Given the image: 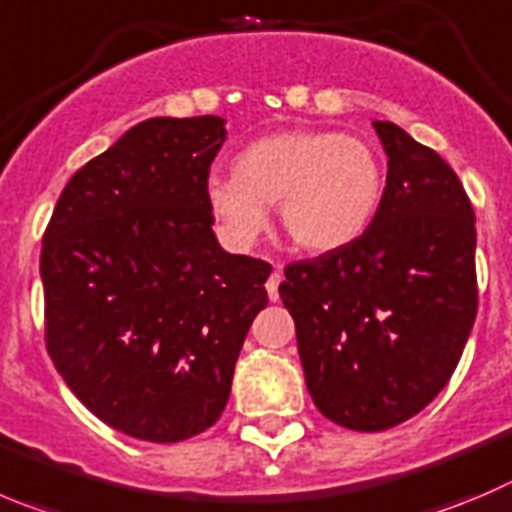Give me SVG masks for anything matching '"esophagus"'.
Instances as JSON below:
<instances>
[{
  "label": "esophagus",
  "mask_w": 512,
  "mask_h": 512,
  "mask_svg": "<svg viewBox=\"0 0 512 512\" xmlns=\"http://www.w3.org/2000/svg\"><path fill=\"white\" fill-rule=\"evenodd\" d=\"M281 279H284V276H281V269H279V266H276L274 274H271L269 281H266V294H269L271 301H279V284H281Z\"/></svg>",
  "instance_id": "1"
}]
</instances>
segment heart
<instances>
[{"label":"heart","instance_id":"1","mask_svg":"<svg viewBox=\"0 0 512 512\" xmlns=\"http://www.w3.org/2000/svg\"><path fill=\"white\" fill-rule=\"evenodd\" d=\"M236 175H213L206 206L233 246H251L279 208L286 236L309 253L352 246L369 231L384 198V165L362 138L332 130H279L251 140Z\"/></svg>","mask_w":512,"mask_h":512}]
</instances>
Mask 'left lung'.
<instances>
[{
    "label": "left lung",
    "instance_id": "left-lung-1",
    "mask_svg": "<svg viewBox=\"0 0 512 512\" xmlns=\"http://www.w3.org/2000/svg\"><path fill=\"white\" fill-rule=\"evenodd\" d=\"M382 208L359 241L286 266L306 389L324 417L382 432L440 394L478 314L475 213L455 170L394 123Z\"/></svg>",
    "mask_w": 512,
    "mask_h": 512
}]
</instances>
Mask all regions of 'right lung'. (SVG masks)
Returning a JSON list of instances; mask_svg holds the SVG:
<instances>
[{
    "mask_svg": "<svg viewBox=\"0 0 512 512\" xmlns=\"http://www.w3.org/2000/svg\"><path fill=\"white\" fill-rule=\"evenodd\" d=\"M226 120L150 118L82 165L42 238L47 352L105 425L180 442L213 425L266 261L223 251L206 206Z\"/></svg>",
    "mask_w": 512,
    "mask_h": 512,
    "instance_id": "1",
    "label": "right lung"
}]
</instances>
